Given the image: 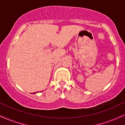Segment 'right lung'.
<instances>
[{"mask_svg":"<svg viewBox=\"0 0 125 125\" xmlns=\"http://www.w3.org/2000/svg\"><path fill=\"white\" fill-rule=\"evenodd\" d=\"M37 92H35V93H32V94H35V93H36Z\"/></svg>","mask_w":125,"mask_h":125,"instance_id":"right-lung-1","label":"right lung"}]
</instances>
